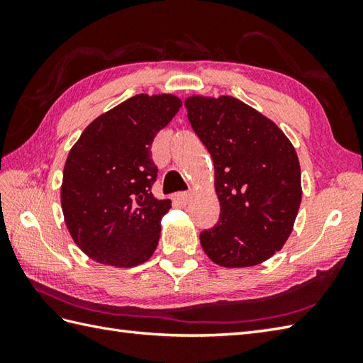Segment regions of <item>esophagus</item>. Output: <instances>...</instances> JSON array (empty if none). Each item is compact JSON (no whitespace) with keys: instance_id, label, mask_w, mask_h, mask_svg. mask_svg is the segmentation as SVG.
<instances>
[{"instance_id":"34e87169","label":"esophagus","mask_w":363,"mask_h":363,"mask_svg":"<svg viewBox=\"0 0 363 363\" xmlns=\"http://www.w3.org/2000/svg\"><path fill=\"white\" fill-rule=\"evenodd\" d=\"M174 199H176L177 203L184 206V204H187V203H189L190 194H189V191H179V194H176V195H174Z\"/></svg>"}]
</instances>
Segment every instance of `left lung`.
<instances>
[{"instance_id": "obj_1", "label": "left lung", "mask_w": 363, "mask_h": 363, "mask_svg": "<svg viewBox=\"0 0 363 363\" xmlns=\"http://www.w3.org/2000/svg\"><path fill=\"white\" fill-rule=\"evenodd\" d=\"M187 117L211 152L220 221L199 240L213 264L254 267L290 237L301 204V167L274 121L234 96L194 95Z\"/></svg>"}]
</instances>
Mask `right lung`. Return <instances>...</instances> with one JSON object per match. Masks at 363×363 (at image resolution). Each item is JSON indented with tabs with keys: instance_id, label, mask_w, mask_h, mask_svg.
<instances>
[{
	"instance_id": "1",
	"label": "right lung",
	"mask_w": 363,
	"mask_h": 363,
	"mask_svg": "<svg viewBox=\"0 0 363 363\" xmlns=\"http://www.w3.org/2000/svg\"><path fill=\"white\" fill-rule=\"evenodd\" d=\"M181 106L172 94L135 95L91 121L68 152L60 187L64 220L95 262L130 268L156 250L172 201L151 191L157 177L151 145Z\"/></svg>"
}]
</instances>
